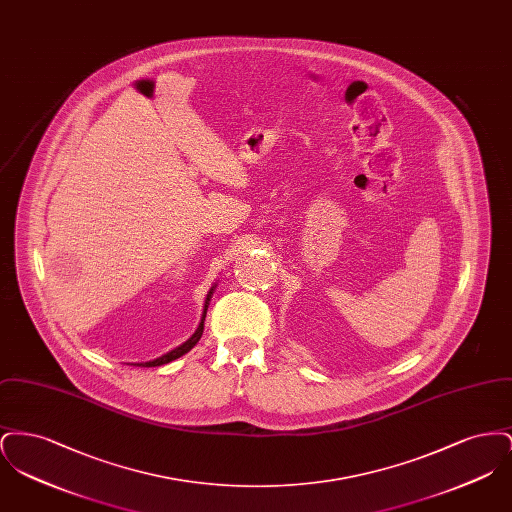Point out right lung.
Wrapping results in <instances>:
<instances>
[{"label":"right lung","mask_w":512,"mask_h":512,"mask_svg":"<svg viewBox=\"0 0 512 512\" xmlns=\"http://www.w3.org/2000/svg\"><path fill=\"white\" fill-rule=\"evenodd\" d=\"M215 288H217V282L213 284V288L207 292V297H205V303H203V313H201V320H199V326H197V330H195L194 334L188 338V340L184 341L182 345H178V347H174L172 351L169 353H165V355H161V357H157V359H153V361H146V363H132L134 366H144V368H149V366H161L167 365V363H171L174 359H178V357H182V355H186L190 349H194L195 343L201 340V336H203V326H205V317H207V309H209V301H211V297H213V293H215Z\"/></svg>","instance_id":"1"}]
</instances>
